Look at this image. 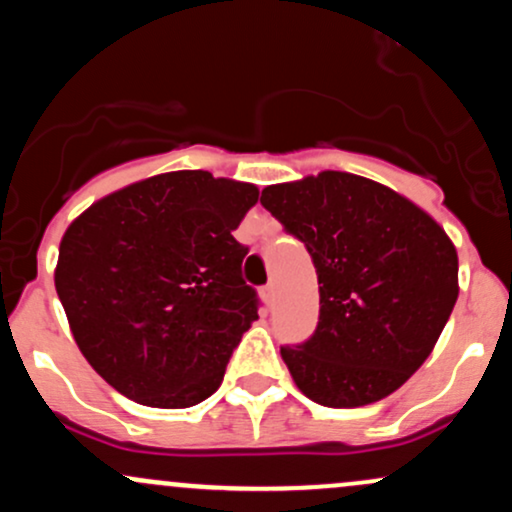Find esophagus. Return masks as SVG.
<instances>
[{
    "label": "esophagus",
    "instance_id": "obj_1",
    "mask_svg": "<svg viewBox=\"0 0 512 512\" xmlns=\"http://www.w3.org/2000/svg\"><path fill=\"white\" fill-rule=\"evenodd\" d=\"M262 296H265L267 303H274V296H277V291H274V284L262 286Z\"/></svg>",
    "mask_w": 512,
    "mask_h": 512
}]
</instances>
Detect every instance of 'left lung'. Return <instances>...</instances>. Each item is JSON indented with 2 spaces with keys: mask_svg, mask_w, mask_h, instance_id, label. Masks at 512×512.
<instances>
[{
  "mask_svg": "<svg viewBox=\"0 0 512 512\" xmlns=\"http://www.w3.org/2000/svg\"><path fill=\"white\" fill-rule=\"evenodd\" d=\"M260 204L306 245L318 274L316 330L282 345L296 386L320 406L357 408L406 384L457 303V250L445 230L401 194L347 172L274 184Z\"/></svg>",
  "mask_w": 512,
  "mask_h": 512,
  "instance_id": "obj_1",
  "label": "left lung"
}]
</instances>
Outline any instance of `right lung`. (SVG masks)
<instances>
[{
  "instance_id": "obj_1",
  "label": "right lung",
  "mask_w": 512,
  "mask_h": 512,
  "mask_svg": "<svg viewBox=\"0 0 512 512\" xmlns=\"http://www.w3.org/2000/svg\"><path fill=\"white\" fill-rule=\"evenodd\" d=\"M257 187L211 172L157 174L97 201L67 228L55 289L84 359L153 408L221 386L260 299L233 238Z\"/></svg>"
}]
</instances>
